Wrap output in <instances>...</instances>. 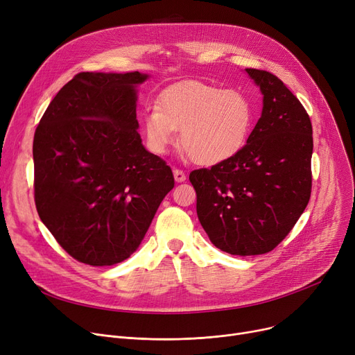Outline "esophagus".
<instances>
[{
	"label": "esophagus",
	"mask_w": 355,
	"mask_h": 355,
	"mask_svg": "<svg viewBox=\"0 0 355 355\" xmlns=\"http://www.w3.org/2000/svg\"><path fill=\"white\" fill-rule=\"evenodd\" d=\"M173 174H174V180H175L177 182H184L185 178H187V177H185V174H184L181 170H177V168L173 171Z\"/></svg>",
	"instance_id": "esophagus-1"
}]
</instances>
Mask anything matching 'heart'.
Listing matches in <instances>:
<instances>
[{
	"instance_id": "b5f03b06",
	"label": "heart",
	"mask_w": 355,
	"mask_h": 355,
	"mask_svg": "<svg viewBox=\"0 0 355 355\" xmlns=\"http://www.w3.org/2000/svg\"><path fill=\"white\" fill-rule=\"evenodd\" d=\"M254 106L239 90L185 80L162 92L158 107L148 109L142 128L149 151L165 154L181 129V146L200 165L236 157L252 134Z\"/></svg>"
}]
</instances>
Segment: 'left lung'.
<instances>
[{
	"instance_id": "obj_1",
	"label": "left lung",
	"mask_w": 355,
	"mask_h": 355,
	"mask_svg": "<svg viewBox=\"0 0 355 355\" xmlns=\"http://www.w3.org/2000/svg\"><path fill=\"white\" fill-rule=\"evenodd\" d=\"M246 73L263 95L246 146L190 174L202 229L216 248L237 256L263 254L281 243L306 209L312 185L306 110L275 74Z\"/></svg>"
}]
</instances>
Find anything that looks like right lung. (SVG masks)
Masks as SVG:
<instances>
[{
	"label": "right lung",
	"mask_w": 355,
	"mask_h": 355,
	"mask_svg": "<svg viewBox=\"0 0 355 355\" xmlns=\"http://www.w3.org/2000/svg\"><path fill=\"white\" fill-rule=\"evenodd\" d=\"M139 71H83L50 102L33 142L34 200L44 226L76 260L112 266L141 245L171 168L138 134Z\"/></svg>",
	"instance_id": "1"
}]
</instances>
